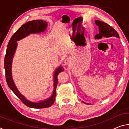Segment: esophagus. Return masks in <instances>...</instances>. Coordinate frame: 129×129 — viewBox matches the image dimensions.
I'll use <instances>...</instances> for the list:
<instances>
[{
    "label": "esophagus",
    "instance_id": "obj_1",
    "mask_svg": "<svg viewBox=\"0 0 129 129\" xmlns=\"http://www.w3.org/2000/svg\"><path fill=\"white\" fill-rule=\"evenodd\" d=\"M71 58H67V59L65 60L64 64H65V65H69L70 64H71Z\"/></svg>",
    "mask_w": 129,
    "mask_h": 129
}]
</instances>
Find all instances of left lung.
Segmentation results:
<instances>
[{"label": "left lung", "mask_w": 129, "mask_h": 129, "mask_svg": "<svg viewBox=\"0 0 129 129\" xmlns=\"http://www.w3.org/2000/svg\"><path fill=\"white\" fill-rule=\"evenodd\" d=\"M95 23L98 27H99V34L95 36V39H102V38H118L119 39V36L118 34L113 27H110L108 24L103 22V21H100L99 20H95ZM84 103L86 104V102L82 101Z\"/></svg>", "instance_id": "8db88e82"}]
</instances>
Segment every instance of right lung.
I'll use <instances>...</instances> for the list:
<instances>
[{"mask_svg": "<svg viewBox=\"0 0 129 129\" xmlns=\"http://www.w3.org/2000/svg\"><path fill=\"white\" fill-rule=\"evenodd\" d=\"M48 23L43 20H36L28 21L23 24L13 35L8 44L6 54L4 58V69L6 71V78L7 84L15 95L20 99L23 103L30 108L40 109L49 108L53 104L56 95V87L57 85V75L64 71L61 66L58 67L55 69L53 74V90L51 97L39 102L30 101L18 90L14 83L12 75V62L13 57L16 52L17 46V41L21 40L30 34H40L47 29Z\"/></svg>", "mask_w": 129, "mask_h": 129, "instance_id": "add662e5", "label": "right lung"}]
</instances>
